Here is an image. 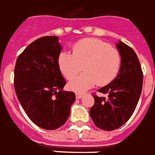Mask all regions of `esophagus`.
<instances>
[{"mask_svg":"<svg viewBox=\"0 0 155 155\" xmlns=\"http://www.w3.org/2000/svg\"><path fill=\"white\" fill-rule=\"evenodd\" d=\"M83 96V93H81V92H77L76 93V97L78 99H80Z\"/></svg>","mask_w":155,"mask_h":155,"instance_id":"34e87169","label":"esophagus"}]
</instances>
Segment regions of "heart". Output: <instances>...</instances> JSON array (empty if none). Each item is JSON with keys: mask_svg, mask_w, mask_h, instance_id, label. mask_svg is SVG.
Wrapping results in <instances>:
<instances>
[{"mask_svg": "<svg viewBox=\"0 0 155 155\" xmlns=\"http://www.w3.org/2000/svg\"><path fill=\"white\" fill-rule=\"evenodd\" d=\"M58 64L64 76L71 80L82 70L84 73L68 84L71 90L84 91L95 84L106 86L118 75L121 57L116 48L97 39H83L73 46V54L61 52Z\"/></svg>", "mask_w": 155, "mask_h": 155, "instance_id": "heart-1", "label": "heart"}]
</instances>
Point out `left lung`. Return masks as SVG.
Returning <instances> with one entry per match:
<instances>
[{
  "label": "left lung",
  "mask_w": 155,
  "mask_h": 155,
  "mask_svg": "<svg viewBox=\"0 0 155 155\" xmlns=\"http://www.w3.org/2000/svg\"><path fill=\"white\" fill-rule=\"evenodd\" d=\"M116 47L121 57L119 73L112 82L97 90L105 97L93 95L95 102L90 116L98 128L114 130L134 113L143 87V72L135 52L120 41Z\"/></svg>",
  "instance_id": "8db88e82"
}]
</instances>
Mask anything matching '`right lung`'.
I'll return each instance as SVG.
<instances>
[{"mask_svg": "<svg viewBox=\"0 0 155 155\" xmlns=\"http://www.w3.org/2000/svg\"><path fill=\"white\" fill-rule=\"evenodd\" d=\"M61 47L57 36H45L32 42L18 56L14 87L28 117L40 128L56 130L68 119L76 99L66 84L58 58Z\"/></svg>", "mask_w": 155, "mask_h": 155, "instance_id": "obj_1", "label": "right lung"}]
</instances>
